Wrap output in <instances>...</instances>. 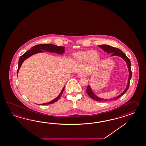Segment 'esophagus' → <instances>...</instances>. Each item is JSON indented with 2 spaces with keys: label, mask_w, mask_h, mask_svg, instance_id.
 I'll use <instances>...</instances> for the list:
<instances>
[{
  "label": "esophagus",
  "mask_w": 146,
  "mask_h": 146,
  "mask_svg": "<svg viewBox=\"0 0 146 146\" xmlns=\"http://www.w3.org/2000/svg\"><path fill=\"white\" fill-rule=\"evenodd\" d=\"M78 77H79V78H82V77L84 76V74H83L82 73H78Z\"/></svg>",
  "instance_id": "34e87169"
}]
</instances>
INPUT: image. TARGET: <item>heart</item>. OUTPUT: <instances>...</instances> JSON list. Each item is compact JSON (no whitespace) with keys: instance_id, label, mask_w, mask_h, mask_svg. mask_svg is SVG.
I'll return each mask as SVG.
<instances>
[{"instance_id":"heart-1","label":"heart","mask_w":146,"mask_h":146,"mask_svg":"<svg viewBox=\"0 0 146 146\" xmlns=\"http://www.w3.org/2000/svg\"><path fill=\"white\" fill-rule=\"evenodd\" d=\"M100 55L96 50L81 51L73 55V58L78 62H84L86 60L89 63H94L99 60Z\"/></svg>"}]
</instances>
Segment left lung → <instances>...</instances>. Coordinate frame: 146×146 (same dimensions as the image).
Wrapping results in <instances>:
<instances>
[{
    "mask_svg": "<svg viewBox=\"0 0 146 146\" xmlns=\"http://www.w3.org/2000/svg\"><path fill=\"white\" fill-rule=\"evenodd\" d=\"M98 46L101 48L103 51L104 52H107V54L112 53V55H111V56H117L119 57H121L123 60H125L127 67H128V71H129V77H128V82H127V85L125 88V90L121 93V94H120L119 96L114 97L113 98H111L110 99H103L101 98H100L99 96H97L96 94L93 92L92 90L91 89V86L90 85L88 86L87 89H86V92L88 93V94L89 95V96L92 99L96 100L98 101H113V100H116L117 99H119L120 97H121L122 96H123L125 93L127 92V91L128 90L129 86V83H130V81L131 80L132 76V72L131 70V62L130 60H129V58H128L126 55L124 53H123V52L121 50L113 47L111 46L110 45H99Z\"/></svg>",
    "mask_w": 146,
    "mask_h": 146,
    "instance_id": "1",
    "label": "left lung"
}]
</instances>
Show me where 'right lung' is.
I'll return each mask as SVG.
<instances>
[{"mask_svg":"<svg viewBox=\"0 0 146 146\" xmlns=\"http://www.w3.org/2000/svg\"><path fill=\"white\" fill-rule=\"evenodd\" d=\"M64 48H65L64 47L58 46H56V45H55L53 44H39V45H36L35 46L32 47L31 48V50H29L19 57V61H18V70L17 71V75H18V72L19 71V69L21 67L23 63L24 62L25 60H26L29 57H31V56H32L35 54L43 53L44 52V50L50 52V53H55L61 55V54L64 53V52H65ZM64 88H65V86L63 87V89L62 90L59 95L56 98H55L54 99L48 102L39 104V105L50 104H52V103L56 102L57 100L60 98L61 95L62 94V93L64 91Z\"/></svg>","mask_w":146,"mask_h":146,"instance_id":"add662e5","label":"right lung"}]
</instances>
